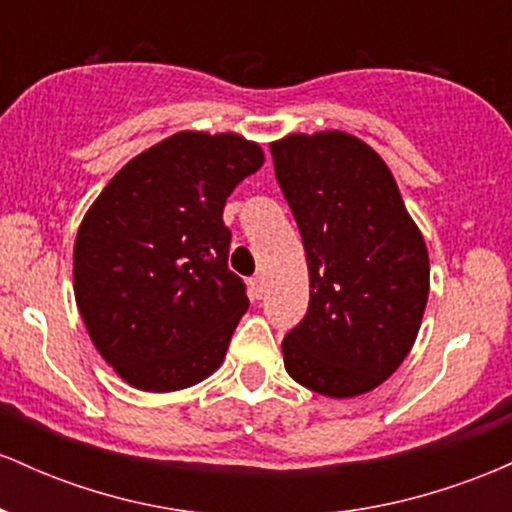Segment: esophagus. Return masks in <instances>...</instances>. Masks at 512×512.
Instances as JSON below:
<instances>
[{
  "label": "esophagus",
  "instance_id": "34e87169",
  "mask_svg": "<svg viewBox=\"0 0 512 512\" xmlns=\"http://www.w3.org/2000/svg\"><path fill=\"white\" fill-rule=\"evenodd\" d=\"M250 291H252V298H257V301H260L262 293H264V279H262V274L252 276V279H250Z\"/></svg>",
  "mask_w": 512,
  "mask_h": 512
}]
</instances>
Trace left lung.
<instances>
[{"mask_svg":"<svg viewBox=\"0 0 512 512\" xmlns=\"http://www.w3.org/2000/svg\"><path fill=\"white\" fill-rule=\"evenodd\" d=\"M269 146L310 276L308 313L281 342L286 373L317 395H366L416 342L431 289L426 240L363 139L325 129Z\"/></svg>","mask_w":512,"mask_h":512,"instance_id":"obj_1","label":"left lung"}]
</instances>
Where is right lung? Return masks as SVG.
Returning a JSON list of instances; mask_svg holds the SVG:
<instances>
[{
    "mask_svg": "<svg viewBox=\"0 0 512 512\" xmlns=\"http://www.w3.org/2000/svg\"><path fill=\"white\" fill-rule=\"evenodd\" d=\"M264 151L236 132L182 129L103 187L74 240V298L88 337L127 385L175 392L223 363L248 310L228 269L223 207Z\"/></svg>",
    "mask_w": 512,
    "mask_h": 512,
    "instance_id": "1",
    "label": "right lung"
}]
</instances>
